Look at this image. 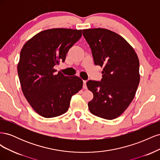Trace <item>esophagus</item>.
Here are the masks:
<instances>
[{
    "mask_svg": "<svg viewBox=\"0 0 160 160\" xmlns=\"http://www.w3.org/2000/svg\"><path fill=\"white\" fill-rule=\"evenodd\" d=\"M86 83H87V81H83V89H87V88H88V87H87V85H86Z\"/></svg>",
    "mask_w": 160,
    "mask_h": 160,
    "instance_id": "1",
    "label": "esophagus"
}]
</instances>
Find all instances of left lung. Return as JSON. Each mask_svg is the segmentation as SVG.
<instances>
[{
  "label": "left lung",
  "mask_w": 160,
  "mask_h": 160,
  "mask_svg": "<svg viewBox=\"0 0 160 160\" xmlns=\"http://www.w3.org/2000/svg\"><path fill=\"white\" fill-rule=\"evenodd\" d=\"M95 65L103 67L101 81L89 80L93 94L90 112L105 119L122 115L133 99L139 83V62L133 47L118 34L105 28L83 30Z\"/></svg>",
  "instance_id": "left-lung-1"
}]
</instances>
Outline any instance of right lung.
Returning <instances> with one entry per match:
<instances>
[{"label":"right lung","instance_id":"add662e5","mask_svg":"<svg viewBox=\"0 0 160 160\" xmlns=\"http://www.w3.org/2000/svg\"><path fill=\"white\" fill-rule=\"evenodd\" d=\"M81 35V30L52 28L37 33L22 48L17 66L21 89L32 109L42 117L65 113L72 96L83 88L80 77L55 74L53 69L65 61L67 52Z\"/></svg>","mask_w":160,"mask_h":160}]
</instances>
